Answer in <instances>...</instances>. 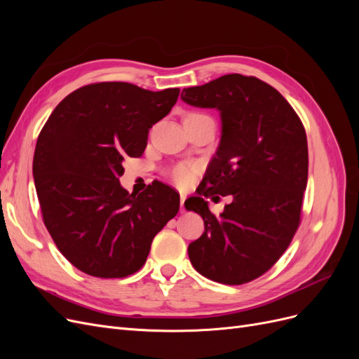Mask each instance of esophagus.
Masks as SVG:
<instances>
[{"mask_svg": "<svg viewBox=\"0 0 359 359\" xmlns=\"http://www.w3.org/2000/svg\"><path fill=\"white\" fill-rule=\"evenodd\" d=\"M184 202H186V194L181 193V196H180V211L181 212L186 211V208H184Z\"/></svg>", "mask_w": 359, "mask_h": 359, "instance_id": "obj_1", "label": "esophagus"}]
</instances>
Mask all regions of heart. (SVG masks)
<instances>
[{"mask_svg":"<svg viewBox=\"0 0 359 359\" xmlns=\"http://www.w3.org/2000/svg\"><path fill=\"white\" fill-rule=\"evenodd\" d=\"M194 172H196V166L190 165V163H178V165H175L170 169L169 177L173 182L177 184V186L187 187L193 181Z\"/></svg>","mask_w":359,"mask_h":359,"instance_id":"obj_1","label":"heart"}]
</instances>
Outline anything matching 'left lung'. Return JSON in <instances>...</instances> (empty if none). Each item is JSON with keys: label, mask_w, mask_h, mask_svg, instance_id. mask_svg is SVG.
<instances>
[{"label": "left lung", "mask_w": 359, "mask_h": 359, "mask_svg": "<svg viewBox=\"0 0 359 359\" xmlns=\"http://www.w3.org/2000/svg\"><path fill=\"white\" fill-rule=\"evenodd\" d=\"M181 99L219 109L223 126L199 196L186 202L205 224L189 245L190 262L217 283H248L277 262L298 231L309 177L306 128L285 97L255 76L224 74L184 88ZM215 192L233 196L220 216L204 201Z\"/></svg>", "instance_id": "obj_1"}]
</instances>
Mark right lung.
Wrapping results in <instances>:
<instances>
[{"instance_id":"add662e5","label":"right lung","mask_w":359,"mask_h":359,"mask_svg":"<svg viewBox=\"0 0 359 359\" xmlns=\"http://www.w3.org/2000/svg\"><path fill=\"white\" fill-rule=\"evenodd\" d=\"M180 88L148 91L97 82L70 93L37 139L32 175L43 223L72 265L100 278L144 266L154 236L177 215L180 194L154 181L139 196L121 187L126 157H140L149 128Z\"/></svg>"}]
</instances>
